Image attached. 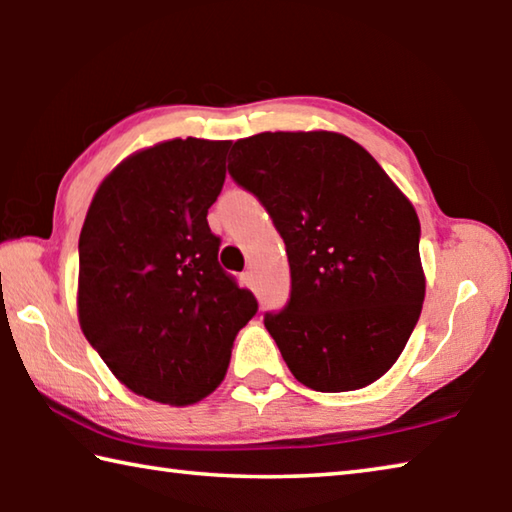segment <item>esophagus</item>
<instances>
[{
    "label": "esophagus",
    "mask_w": 512,
    "mask_h": 512,
    "mask_svg": "<svg viewBox=\"0 0 512 512\" xmlns=\"http://www.w3.org/2000/svg\"><path fill=\"white\" fill-rule=\"evenodd\" d=\"M241 284H244L246 289H253V287H255V277H253V273L246 271L244 275H241Z\"/></svg>",
    "instance_id": "obj_1"
}]
</instances>
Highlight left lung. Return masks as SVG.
Listing matches in <instances>:
<instances>
[{"label":"left lung","mask_w":512,"mask_h":512,"mask_svg":"<svg viewBox=\"0 0 512 512\" xmlns=\"http://www.w3.org/2000/svg\"><path fill=\"white\" fill-rule=\"evenodd\" d=\"M230 176L287 244L291 300L264 325L300 384L366 388L391 370L424 300L420 221L400 187L350 137L259 133L232 146Z\"/></svg>","instance_id":"1"}]
</instances>
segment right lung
I'll return each mask as SVG.
<instances>
[{"instance_id": "obj_1", "label": "right lung", "mask_w": 512, "mask_h": 512, "mask_svg": "<svg viewBox=\"0 0 512 512\" xmlns=\"http://www.w3.org/2000/svg\"><path fill=\"white\" fill-rule=\"evenodd\" d=\"M228 140H167L128 155L94 194L79 239V323L112 375L146 400L187 406L216 391L257 311L219 266L207 210Z\"/></svg>"}]
</instances>
